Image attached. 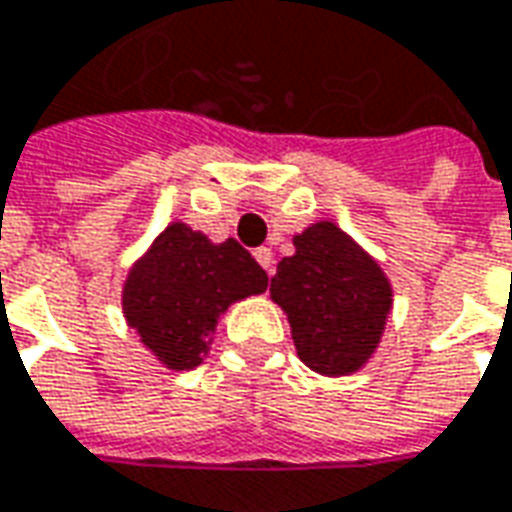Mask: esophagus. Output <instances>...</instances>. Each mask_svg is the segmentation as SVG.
Masks as SVG:
<instances>
[{"mask_svg":"<svg viewBox=\"0 0 512 512\" xmlns=\"http://www.w3.org/2000/svg\"><path fill=\"white\" fill-rule=\"evenodd\" d=\"M255 257H257V263L266 268L268 274H274V255H271V249H268V246L255 249Z\"/></svg>","mask_w":512,"mask_h":512,"instance_id":"1","label":"esophagus"}]
</instances>
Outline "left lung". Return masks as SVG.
<instances>
[{
    "mask_svg": "<svg viewBox=\"0 0 512 512\" xmlns=\"http://www.w3.org/2000/svg\"><path fill=\"white\" fill-rule=\"evenodd\" d=\"M293 246L271 277V299L288 313L296 355L318 374H352L380 343L391 282L332 221L307 227Z\"/></svg>",
    "mask_w": 512,
    "mask_h": 512,
    "instance_id": "8db88e82",
    "label": "left lung"
}]
</instances>
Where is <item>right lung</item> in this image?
I'll use <instances>...</instances> for the list:
<instances>
[{"label":"right lung","instance_id":"obj_1","mask_svg":"<svg viewBox=\"0 0 512 512\" xmlns=\"http://www.w3.org/2000/svg\"><path fill=\"white\" fill-rule=\"evenodd\" d=\"M268 288V274L235 238L207 241L174 221L127 274L121 307L141 343L174 371L199 366L219 316Z\"/></svg>","mask_w":512,"mask_h":512}]
</instances>
